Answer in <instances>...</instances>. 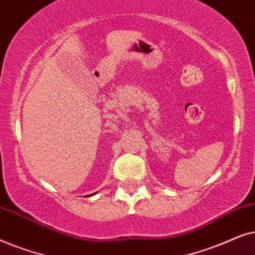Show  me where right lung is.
Instances as JSON below:
<instances>
[{"label": "right lung", "mask_w": 255, "mask_h": 255, "mask_svg": "<svg viewBox=\"0 0 255 255\" xmlns=\"http://www.w3.org/2000/svg\"><path fill=\"white\" fill-rule=\"evenodd\" d=\"M96 193H94V194H92V195H88V196H93V195H95Z\"/></svg>", "instance_id": "right-lung-1"}]
</instances>
